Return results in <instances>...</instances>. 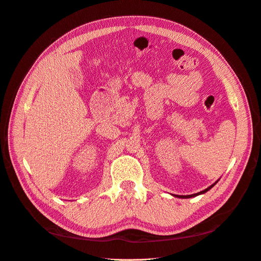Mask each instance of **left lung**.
<instances>
[{
	"instance_id": "1",
	"label": "left lung",
	"mask_w": 261,
	"mask_h": 261,
	"mask_svg": "<svg viewBox=\"0 0 261 261\" xmlns=\"http://www.w3.org/2000/svg\"><path fill=\"white\" fill-rule=\"evenodd\" d=\"M218 183V180L216 181V183L215 184H212L211 186H209L208 188H206V189H204V191H202V192H199V193H197V194H193V195H186V196H183V195H174L175 197H178V198H192V197H195V196H198V195H201V194H204V193H206V192H208L209 191V189H211L213 186H215L216 184Z\"/></svg>"
}]
</instances>
